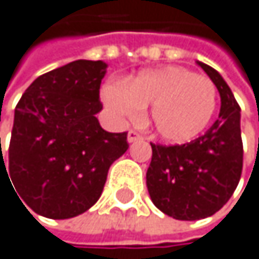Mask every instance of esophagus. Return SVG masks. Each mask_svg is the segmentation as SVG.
I'll return each mask as SVG.
<instances>
[{"label":"esophagus","instance_id":"1","mask_svg":"<svg viewBox=\"0 0 259 259\" xmlns=\"http://www.w3.org/2000/svg\"><path fill=\"white\" fill-rule=\"evenodd\" d=\"M142 139H144V137H142L137 131H134V130L128 131V142H130V144H134V142H139Z\"/></svg>","mask_w":259,"mask_h":259}]
</instances>
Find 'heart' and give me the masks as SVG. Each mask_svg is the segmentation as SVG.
I'll return each mask as SVG.
<instances>
[{
    "label": "heart",
    "mask_w": 259,
    "mask_h": 259,
    "mask_svg": "<svg viewBox=\"0 0 259 259\" xmlns=\"http://www.w3.org/2000/svg\"><path fill=\"white\" fill-rule=\"evenodd\" d=\"M106 106L122 119L137 120L151 106L150 122L156 134L170 144L196 139L216 111L214 83L182 66L147 69L125 84L109 81L102 89Z\"/></svg>",
    "instance_id": "obj_1"
}]
</instances>
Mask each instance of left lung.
<instances>
[{"label":"left lung","mask_w":259,"mask_h":259,"mask_svg":"<svg viewBox=\"0 0 259 259\" xmlns=\"http://www.w3.org/2000/svg\"><path fill=\"white\" fill-rule=\"evenodd\" d=\"M214 83L221 109L218 120L190 144L154 145L147 171L153 204L181 221L214 214L232 198L242 171L241 108L216 69L196 61Z\"/></svg>","instance_id":"obj_1"}]
</instances>
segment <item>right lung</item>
<instances>
[{"label":"right lung","mask_w":259,"mask_h":259,"mask_svg":"<svg viewBox=\"0 0 259 259\" xmlns=\"http://www.w3.org/2000/svg\"><path fill=\"white\" fill-rule=\"evenodd\" d=\"M106 68L102 60H77L49 71L15 108L9 160L1 156L0 170L8 166L20 201L36 214L69 219L89 210L109 166L128 150L126 133H108L96 117Z\"/></svg>","instance_id":"1"}]
</instances>
